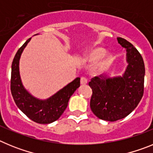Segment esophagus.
<instances>
[{"label":"esophagus","instance_id":"1","mask_svg":"<svg viewBox=\"0 0 153 153\" xmlns=\"http://www.w3.org/2000/svg\"><path fill=\"white\" fill-rule=\"evenodd\" d=\"M88 83V80H87V79H86V77H84V76H82L80 79V83L82 85H86V83Z\"/></svg>","mask_w":153,"mask_h":153}]
</instances>
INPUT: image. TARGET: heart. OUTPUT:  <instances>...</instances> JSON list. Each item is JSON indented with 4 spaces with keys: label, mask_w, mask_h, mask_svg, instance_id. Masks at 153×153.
I'll return each instance as SVG.
<instances>
[{
    "label": "heart",
    "mask_w": 153,
    "mask_h": 153,
    "mask_svg": "<svg viewBox=\"0 0 153 153\" xmlns=\"http://www.w3.org/2000/svg\"><path fill=\"white\" fill-rule=\"evenodd\" d=\"M84 58L87 63H94L91 67V73L95 75L106 72L113 62V53L101 47L90 48L84 53Z\"/></svg>",
    "instance_id": "b5f03b06"
}]
</instances>
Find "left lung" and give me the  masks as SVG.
<instances>
[{
	"label": "left lung",
	"instance_id": "obj_1",
	"mask_svg": "<svg viewBox=\"0 0 153 153\" xmlns=\"http://www.w3.org/2000/svg\"><path fill=\"white\" fill-rule=\"evenodd\" d=\"M126 50L127 66L122 76L92 78L90 108L98 118L109 122L125 118L141 100L144 91L145 65L139 51L131 43L117 37Z\"/></svg>",
	"mask_w": 153,
	"mask_h": 153
}]
</instances>
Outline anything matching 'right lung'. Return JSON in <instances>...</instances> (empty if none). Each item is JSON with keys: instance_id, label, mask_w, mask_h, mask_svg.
Returning a JSON list of instances; mask_svg holds the SVG:
<instances>
[{"instance_id": "right-lung-1", "label": "right lung", "mask_w": 153, "mask_h": 153, "mask_svg": "<svg viewBox=\"0 0 153 153\" xmlns=\"http://www.w3.org/2000/svg\"><path fill=\"white\" fill-rule=\"evenodd\" d=\"M31 38L17 51L11 66L10 90L17 107L28 118L40 124H48L60 118L68 105L70 97L80 86V78L76 77L63 88L46 100L33 97L25 89L20 75L19 63L24 48Z\"/></svg>"}]
</instances>
